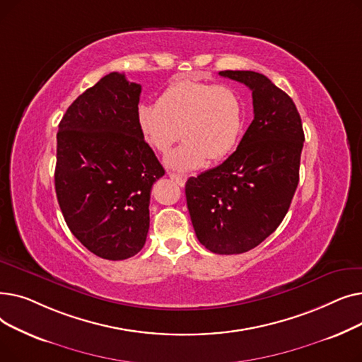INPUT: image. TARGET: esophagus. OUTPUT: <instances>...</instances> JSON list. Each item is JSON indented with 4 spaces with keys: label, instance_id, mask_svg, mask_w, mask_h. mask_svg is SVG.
I'll return each instance as SVG.
<instances>
[{
    "label": "esophagus",
    "instance_id": "esophagus-1",
    "mask_svg": "<svg viewBox=\"0 0 362 362\" xmlns=\"http://www.w3.org/2000/svg\"><path fill=\"white\" fill-rule=\"evenodd\" d=\"M168 177L171 179V180H175L177 185H180V186H183L185 185V182H186V176H183V175H177V173H173V171H168Z\"/></svg>",
    "mask_w": 362,
    "mask_h": 362
}]
</instances>
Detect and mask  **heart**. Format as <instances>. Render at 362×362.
<instances>
[{
	"instance_id": "b5f03b06",
	"label": "heart",
	"mask_w": 362,
	"mask_h": 362,
	"mask_svg": "<svg viewBox=\"0 0 362 362\" xmlns=\"http://www.w3.org/2000/svg\"><path fill=\"white\" fill-rule=\"evenodd\" d=\"M136 123L160 154L182 136L185 142L165 161L177 170H192L233 154L243 133L245 107L233 86L183 79L168 85L158 104H141Z\"/></svg>"
}]
</instances>
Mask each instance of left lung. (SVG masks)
<instances>
[{
	"label": "left lung",
	"mask_w": 362,
	"mask_h": 362,
	"mask_svg": "<svg viewBox=\"0 0 362 362\" xmlns=\"http://www.w3.org/2000/svg\"><path fill=\"white\" fill-rule=\"evenodd\" d=\"M252 90L254 120L220 165L186 182L198 240L220 255L243 254L269 238L286 216L299 182L303 130L295 103L267 76L226 70Z\"/></svg>",
	"instance_id": "1"
}]
</instances>
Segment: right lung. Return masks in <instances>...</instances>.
<instances>
[{
    "instance_id": "1",
    "label": "right lung",
    "mask_w": 362,
    "mask_h": 362,
    "mask_svg": "<svg viewBox=\"0 0 362 362\" xmlns=\"http://www.w3.org/2000/svg\"><path fill=\"white\" fill-rule=\"evenodd\" d=\"M141 85L112 71L67 108L57 133L55 194L86 250L119 261L136 255L149 229V198L164 168L136 123Z\"/></svg>"
}]
</instances>
